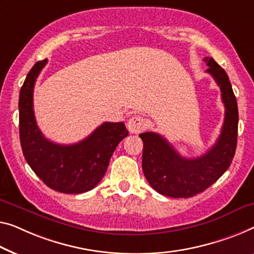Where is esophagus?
<instances>
[{
	"instance_id": "esophagus-1",
	"label": "esophagus",
	"mask_w": 254,
	"mask_h": 254,
	"mask_svg": "<svg viewBox=\"0 0 254 254\" xmlns=\"http://www.w3.org/2000/svg\"><path fill=\"white\" fill-rule=\"evenodd\" d=\"M145 119L140 115L132 116L127 122V130L131 133H140L145 128Z\"/></svg>"
}]
</instances>
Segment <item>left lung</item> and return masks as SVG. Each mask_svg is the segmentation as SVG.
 Returning a JSON list of instances; mask_svg holds the SVG:
<instances>
[{
  "label": "left lung",
  "instance_id": "1",
  "mask_svg": "<svg viewBox=\"0 0 254 254\" xmlns=\"http://www.w3.org/2000/svg\"><path fill=\"white\" fill-rule=\"evenodd\" d=\"M209 73L221 91L225 121L221 133L213 146L202 156L185 158L168 140L155 132L139 134L143 142L142 171L157 192L175 198H188L214 184L227 171L237 145L238 108L236 97L226 71L213 58L203 59Z\"/></svg>",
  "mask_w": 254,
  "mask_h": 254
}]
</instances>
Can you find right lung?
<instances>
[{"label":"right lung","mask_w":254,"mask_h":254,"mask_svg":"<svg viewBox=\"0 0 254 254\" xmlns=\"http://www.w3.org/2000/svg\"><path fill=\"white\" fill-rule=\"evenodd\" d=\"M48 59L29 70L19 94V134L25 160L48 187L65 194L93 189L107 171L116 147L127 137L123 122H105L88 138L74 145H59L44 137L33 109V91Z\"/></svg>","instance_id":"obj_1"}]
</instances>
